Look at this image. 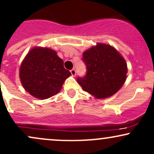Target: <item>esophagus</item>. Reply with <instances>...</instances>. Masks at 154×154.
Returning a JSON list of instances; mask_svg holds the SVG:
<instances>
[{
	"instance_id": "esophagus-1",
	"label": "esophagus",
	"mask_w": 154,
	"mask_h": 154,
	"mask_svg": "<svg viewBox=\"0 0 154 154\" xmlns=\"http://www.w3.org/2000/svg\"><path fill=\"white\" fill-rule=\"evenodd\" d=\"M70 72H71L72 75L73 76V77H75V76L76 75V70L75 69H72L70 70Z\"/></svg>"
}]
</instances>
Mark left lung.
Segmentation results:
<instances>
[{
    "mask_svg": "<svg viewBox=\"0 0 154 154\" xmlns=\"http://www.w3.org/2000/svg\"><path fill=\"white\" fill-rule=\"evenodd\" d=\"M82 60L87 73L77 81L85 91L101 99L115 94L122 87L128 66L125 59L114 47L97 43L83 53Z\"/></svg>",
    "mask_w": 154,
    "mask_h": 154,
    "instance_id": "1",
    "label": "left lung"
}]
</instances>
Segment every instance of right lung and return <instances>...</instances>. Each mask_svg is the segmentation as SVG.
Returning a JSON list of instances; mask_svg holds the SVG:
<instances>
[{
    "label": "right lung",
    "instance_id": "right-lung-1",
    "mask_svg": "<svg viewBox=\"0 0 154 154\" xmlns=\"http://www.w3.org/2000/svg\"><path fill=\"white\" fill-rule=\"evenodd\" d=\"M70 75V72L63 67V60L48 48L35 47L29 51L19 69L23 87L39 99L57 94Z\"/></svg>",
    "mask_w": 154,
    "mask_h": 154
}]
</instances>
